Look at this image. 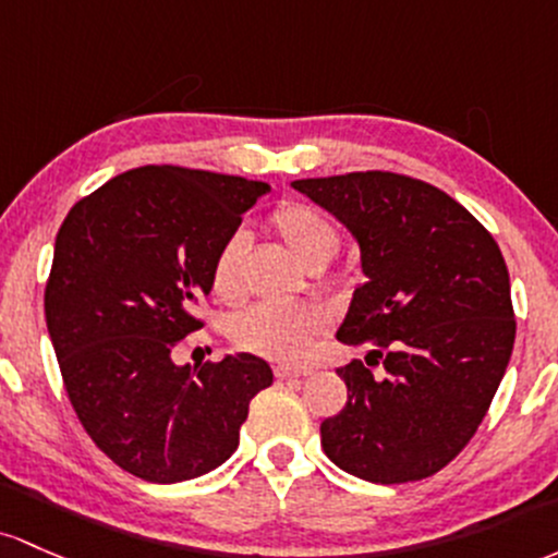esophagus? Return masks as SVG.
<instances>
[{"label":"esophagus","mask_w":558,"mask_h":558,"mask_svg":"<svg viewBox=\"0 0 558 558\" xmlns=\"http://www.w3.org/2000/svg\"><path fill=\"white\" fill-rule=\"evenodd\" d=\"M311 377V368H292V366H279L277 368V379L287 381V379H305Z\"/></svg>","instance_id":"34e87169"}]
</instances>
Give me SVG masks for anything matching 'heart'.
I'll return each instance as SVG.
<instances>
[{
  "label": "heart",
  "mask_w": 558,
  "mask_h": 558,
  "mask_svg": "<svg viewBox=\"0 0 558 558\" xmlns=\"http://www.w3.org/2000/svg\"><path fill=\"white\" fill-rule=\"evenodd\" d=\"M271 227L290 253L313 266L329 260L337 250V229L313 205L281 203L271 216ZM247 253V236L234 231L218 247L210 268V284L221 300H236L242 292V258ZM324 329V318L308 305H255L231 322L229 335L236 348L277 361H300L313 345V337Z\"/></svg>",
  "instance_id": "1"
}]
</instances>
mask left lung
<instances>
[{"instance_id":"left-lung-1","label":"left lung","mask_w":558,"mask_h":558,"mask_svg":"<svg viewBox=\"0 0 558 558\" xmlns=\"http://www.w3.org/2000/svg\"><path fill=\"white\" fill-rule=\"evenodd\" d=\"M292 186L345 227L366 281L337 340L368 345L337 368L348 403L322 422L342 472L377 485L424 480L461 453L496 396L511 348L509 268L477 218L437 186L387 171L300 179Z\"/></svg>"}]
</instances>
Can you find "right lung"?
I'll list each match as a JSON object with an SVG mask.
<instances>
[{
  "mask_svg": "<svg viewBox=\"0 0 558 558\" xmlns=\"http://www.w3.org/2000/svg\"><path fill=\"white\" fill-rule=\"evenodd\" d=\"M271 186L179 166L121 173L78 199L54 240L47 329L78 422L134 477H203L240 446L250 400L274 381L253 353L192 372L173 361L203 327L218 247Z\"/></svg>",
  "mask_w": 558,
  "mask_h": 558,
  "instance_id": "add662e5",
  "label": "right lung"
}]
</instances>
